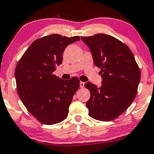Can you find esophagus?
I'll return each instance as SVG.
<instances>
[{
    "label": "esophagus",
    "mask_w": 154,
    "mask_h": 154,
    "mask_svg": "<svg viewBox=\"0 0 154 154\" xmlns=\"http://www.w3.org/2000/svg\"><path fill=\"white\" fill-rule=\"evenodd\" d=\"M84 86H85V83L82 82V81H81V82H80V88H83Z\"/></svg>",
    "instance_id": "34e87169"
}]
</instances>
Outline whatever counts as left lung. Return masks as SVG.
Segmentation results:
<instances>
[{"instance_id": "1", "label": "left lung", "mask_w": 154, "mask_h": 154, "mask_svg": "<svg viewBox=\"0 0 154 154\" xmlns=\"http://www.w3.org/2000/svg\"><path fill=\"white\" fill-rule=\"evenodd\" d=\"M81 40L90 49L94 65L101 69V86L85 84L91 92L86 102L88 115L102 121L113 120L134 101L141 71L131 51L116 38L98 33Z\"/></svg>"}]
</instances>
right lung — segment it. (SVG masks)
<instances>
[{
  "mask_svg": "<svg viewBox=\"0 0 154 154\" xmlns=\"http://www.w3.org/2000/svg\"><path fill=\"white\" fill-rule=\"evenodd\" d=\"M79 36L52 34L35 40L15 70L17 92L28 111L40 122L52 125L67 118L73 95L80 86L76 77L63 80L54 75L63 53Z\"/></svg>",
  "mask_w": 154,
  "mask_h": 154,
  "instance_id": "obj_1",
  "label": "right lung"
}]
</instances>
